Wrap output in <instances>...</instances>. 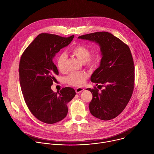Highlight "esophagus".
<instances>
[{"instance_id": "1", "label": "esophagus", "mask_w": 154, "mask_h": 154, "mask_svg": "<svg viewBox=\"0 0 154 154\" xmlns=\"http://www.w3.org/2000/svg\"><path fill=\"white\" fill-rule=\"evenodd\" d=\"M83 90H84V89L83 88H77L75 89V92H76V93H80L82 91H83Z\"/></svg>"}]
</instances>
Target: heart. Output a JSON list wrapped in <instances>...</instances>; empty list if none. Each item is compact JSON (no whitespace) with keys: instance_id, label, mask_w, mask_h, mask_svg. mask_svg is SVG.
Wrapping results in <instances>:
<instances>
[{"instance_id":"b5f03b06","label":"heart","mask_w":154,"mask_h":154,"mask_svg":"<svg viewBox=\"0 0 154 154\" xmlns=\"http://www.w3.org/2000/svg\"><path fill=\"white\" fill-rule=\"evenodd\" d=\"M71 52L82 63H86L88 65L94 66L100 60V56L96 53L91 55L90 50L87 47L78 45L71 49ZM67 60V55L64 53H60L56 58V65L58 69L63 72L65 69V63ZM88 74L84 72H75L71 73L66 78V82L72 86H80L85 82Z\"/></svg>"}]
</instances>
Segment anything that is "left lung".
<instances>
[{
    "label": "left lung",
    "mask_w": 154,
    "mask_h": 154,
    "mask_svg": "<svg viewBox=\"0 0 154 154\" xmlns=\"http://www.w3.org/2000/svg\"><path fill=\"white\" fill-rule=\"evenodd\" d=\"M78 38L97 44L102 55L100 66L93 73L91 81L105 88L100 93L96 87L86 89L93 94L89 104L90 113L101 120L112 119L124 110L134 91L135 68L130 50L121 39L106 32Z\"/></svg>",
    "instance_id": "1"
}]
</instances>
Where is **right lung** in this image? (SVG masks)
Returning <instances> with one entry per match:
<instances>
[{
  "mask_svg": "<svg viewBox=\"0 0 154 154\" xmlns=\"http://www.w3.org/2000/svg\"><path fill=\"white\" fill-rule=\"evenodd\" d=\"M74 37L41 33L21 56L19 73L22 93L30 112L45 123L54 124L63 119L68 114V103L75 96L70 87L57 93L51 89L54 76L58 74L53 58Z\"/></svg>",
  "mask_w": 154,
  "mask_h": 154,
  "instance_id": "1",
  "label": "right lung"
}]
</instances>
